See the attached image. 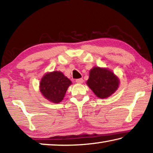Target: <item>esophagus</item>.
Wrapping results in <instances>:
<instances>
[{
	"instance_id": "obj_1",
	"label": "esophagus",
	"mask_w": 153,
	"mask_h": 153,
	"mask_svg": "<svg viewBox=\"0 0 153 153\" xmlns=\"http://www.w3.org/2000/svg\"><path fill=\"white\" fill-rule=\"evenodd\" d=\"M76 83H77V84H82L83 83V79L82 78H79V79H77L76 80Z\"/></svg>"
}]
</instances>
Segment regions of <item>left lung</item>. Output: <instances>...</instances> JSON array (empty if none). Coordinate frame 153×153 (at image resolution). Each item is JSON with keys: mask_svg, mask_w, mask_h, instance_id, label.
Here are the masks:
<instances>
[{"mask_svg": "<svg viewBox=\"0 0 153 153\" xmlns=\"http://www.w3.org/2000/svg\"><path fill=\"white\" fill-rule=\"evenodd\" d=\"M89 74L86 84L97 97L108 98L118 89L120 79L108 68L94 67Z\"/></svg>", "mask_w": 153, "mask_h": 153, "instance_id": "8db88e82", "label": "left lung"}]
</instances>
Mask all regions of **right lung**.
<instances>
[{
  "instance_id": "1",
  "label": "right lung",
  "mask_w": 153,
  "mask_h": 153,
  "mask_svg": "<svg viewBox=\"0 0 153 153\" xmlns=\"http://www.w3.org/2000/svg\"><path fill=\"white\" fill-rule=\"evenodd\" d=\"M72 84L61 71H54L44 75L40 82V92L46 99L53 103L63 100L67 88Z\"/></svg>"
}]
</instances>
